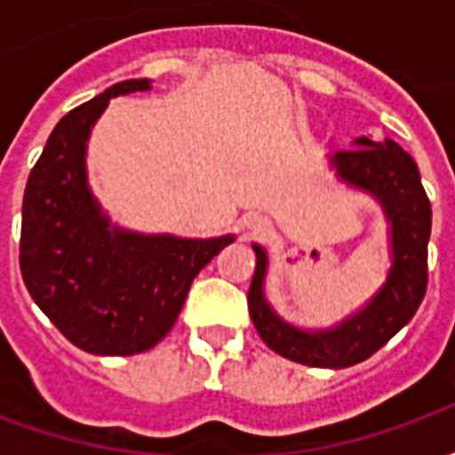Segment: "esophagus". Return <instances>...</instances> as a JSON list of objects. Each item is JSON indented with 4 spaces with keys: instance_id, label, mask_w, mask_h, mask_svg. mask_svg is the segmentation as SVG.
<instances>
[{
    "instance_id": "obj_1",
    "label": "esophagus",
    "mask_w": 455,
    "mask_h": 455,
    "mask_svg": "<svg viewBox=\"0 0 455 455\" xmlns=\"http://www.w3.org/2000/svg\"><path fill=\"white\" fill-rule=\"evenodd\" d=\"M246 227L251 228V231H253V234H258V231H260V227H266V224H263V221H260V219H251V221H248Z\"/></svg>"
}]
</instances>
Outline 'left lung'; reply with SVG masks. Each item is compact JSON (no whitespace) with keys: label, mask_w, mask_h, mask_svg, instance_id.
<instances>
[{"label":"left lung","mask_w":455,"mask_h":455,"mask_svg":"<svg viewBox=\"0 0 455 455\" xmlns=\"http://www.w3.org/2000/svg\"><path fill=\"white\" fill-rule=\"evenodd\" d=\"M355 143L361 148L339 150L331 163L346 182L380 199L392 224L390 275L371 305L331 331L305 334L292 329L267 307L263 297L266 253L253 246L256 273L248 290L253 326L267 348L312 368H348L371 358L417 315L429 283L431 204L421 188L417 163L390 139L372 143L363 136Z\"/></svg>","instance_id":"8db88e82"}]
</instances>
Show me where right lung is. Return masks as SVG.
<instances>
[{
    "mask_svg": "<svg viewBox=\"0 0 455 455\" xmlns=\"http://www.w3.org/2000/svg\"><path fill=\"white\" fill-rule=\"evenodd\" d=\"M126 80L75 107L28 175L21 209V277L58 331L94 355H133L165 339L192 280L234 238L188 241L109 228L84 180V146L112 97L148 90Z\"/></svg>",
    "mask_w": 455,
    "mask_h": 455,
    "instance_id": "right-lung-1",
    "label": "right lung"
}]
</instances>
